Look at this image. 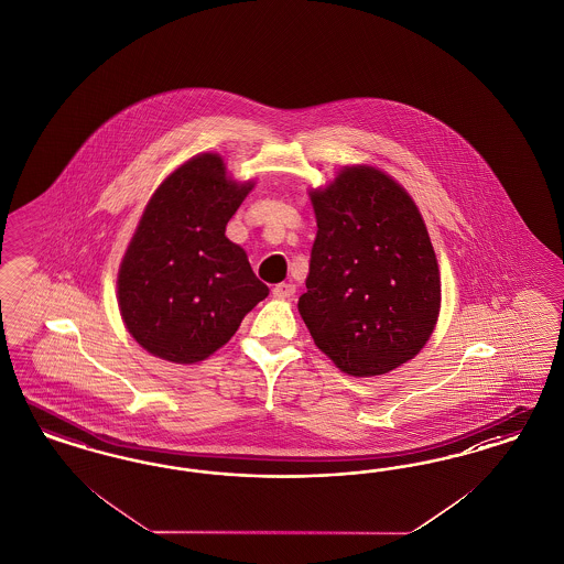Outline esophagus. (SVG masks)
Segmentation results:
<instances>
[{"label":"esophagus","instance_id":"1","mask_svg":"<svg viewBox=\"0 0 564 564\" xmlns=\"http://www.w3.org/2000/svg\"><path fill=\"white\" fill-rule=\"evenodd\" d=\"M293 293H295V285H292V283H279V285L272 288V295L279 297V300H290V297H293Z\"/></svg>","mask_w":564,"mask_h":564}]
</instances>
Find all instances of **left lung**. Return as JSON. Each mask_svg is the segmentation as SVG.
I'll return each instance as SVG.
<instances>
[{
    "label": "left lung",
    "instance_id": "1",
    "mask_svg": "<svg viewBox=\"0 0 564 564\" xmlns=\"http://www.w3.org/2000/svg\"><path fill=\"white\" fill-rule=\"evenodd\" d=\"M311 197L318 231L297 308L314 344L351 377L398 369L427 344L442 302L419 208L369 166Z\"/></svg>",
    "mask_w": 564,
    "mask_h": 564
}]
</instances>
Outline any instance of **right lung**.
I'll list each match as a JSON object with an SVG mask.
<instances>
[{
	"label": "right lung",
	"mask_w": 564,
	"mask_h": 564,
	"mask_svg": "<svg viewBox=\"0 0 564 564\" xmlns=\"http://www.w3.org/2000/svg\"><path fill=\"white\" fill-rule=\"evenodd\" d=\"M250 189L227 178L216 154L195 155L155 189L118 272L122 321L150 354L199 362L269 295L225 235Z\"/></svg>",
	"instance_id": "1"
}]
</instances>
